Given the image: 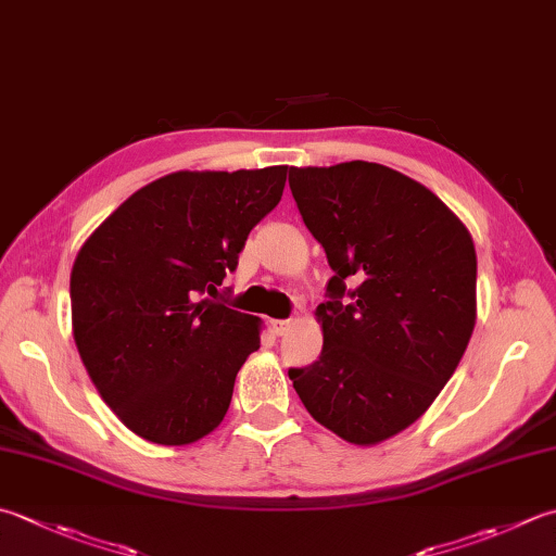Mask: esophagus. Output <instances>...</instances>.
Masks as SVG:
<instances>
[{
  "label": "esophagus",
  "instance_id": "1",
  "mask_svg": "<svg viewBox=\"0 0 556 556\" xmlns=\"http://www.w3.org/2000/svg\"><path fill=\"white\" fill-rule=\"evenodd\" d=\"M291 325V320H271V330H275V334H287Z\"/></svg>",
  "mask_w": 556,
  "mask_h": 556
}]
</instances>
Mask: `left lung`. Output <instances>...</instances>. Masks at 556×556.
Here are the masks:
<instances>
[{
  "label": "left lung",
  "instance_id": "1",
  "mask_svg": "<svg viewBox=\"0 0 556 556\" xmlns=\"http://www.w3.org/2000/svg\"><path fill=\"white\" fill-rule=\"evenodd\" d=\"M301 219L332 279L323 352L289 378L315 421L374 445L415 424L455 374L477 320V255L437 194L368 161L291 168Z\"/></svg>",
  "mask_w": 556,
  "mask_h": 556
}]
</instances>
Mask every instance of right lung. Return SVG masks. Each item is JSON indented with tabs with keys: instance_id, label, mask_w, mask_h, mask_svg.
Returning a JSON list of instances; mask_svg holds the SVG:
<instances>
[{
	"instance_id": "obj_1",
	"label": "right lung",
	"mask_w": 556,
	"mask_h": 556,
	"mask_svg": "<svg viewBox=\"0 0 556 556\" xmlns=\"http://www.w3.org/2000/svg\"><path fill=\"white\" fill-rule=\"evenodd\" d=\"M287 166L178 170L144 185L74 260L72 330L98 393L137 437L185 445L219 427L260 320L210 296L281 200Z\"/></svg>"
}]
</instances>
